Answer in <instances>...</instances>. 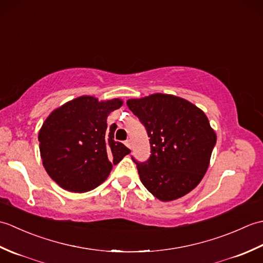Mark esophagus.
Segmentation results:
<instances>
[{
    "mask_svg": "<svg viewBox=\"0 0 263 263\" xmlns=\"http://www.w3.org/2000/svg\"><path fill=\"white\" fill-rule=\"evenodd\" d=\"M124 144H125V146H126L127 148H130V149H131V141H130V140H126V141H124Z\"/></svg>",
    "mask_w": 263,
    "mask_h": 263,
    "instance_id": "34e87169",
    "label": "esophagus"
}]
</instances>
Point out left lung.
<instances>
[{
  "label": "left lung",
  "instance_id": "8db88e82",
  "mask_svg": "<svg viewBox=\"0 0 263 263\" xmlns=\"http://www.w3.org/2000/svg\"><path fill=\"white\" fill-rule=\"evenodd\" d=\"M127 107L144 125L152 155L137 164L148 191L161 201L176 200L202 180L217 137L208 117L192 103L167 93L128 99Z\"/></svg>",
  "mask_w": 263,
  "mask_h": 263
}]
</instances>
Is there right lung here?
Segmentation results:
<instances>
[{
  "instance_id": "add662e5",
  "label": "right lung",
  "mask_w": 263,
  "mask_h": 263,
  "mask_svg": "<svg viewBox=\"0 0 263 263\" xmlns=\"http://www.w3.org/2000/svg\"><path fill=\"white\" fill-rule=\"evenodd\" d=\"M123 102H99L81 96L54 109L38 133L43 165L53 181L66 191L83 193L100 185L113 165L131 153L114 140L107 116Z\"/></svg>"
}]
</instances>
